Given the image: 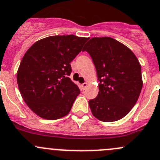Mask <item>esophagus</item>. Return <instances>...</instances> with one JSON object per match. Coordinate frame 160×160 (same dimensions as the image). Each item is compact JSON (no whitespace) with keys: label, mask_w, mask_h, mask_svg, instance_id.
Returning a JSON list of instances; mask_svg holds the SVG:
<instances>
[{"label":"esophagus","mask_w":160,"mask_h":160,"mask_svg":"<svg viewBox=\"0 0 160 160\" xmlns=\"http://www.w3.org/2000/svg\"><path fill=\"white\" fill-rule=\"evenodd\" d=\"M81 86H82V88H83V89H85V88H87L88 83H86V82H84V83H82Z\"/></svg>","instance_id":"esophagus-1"}]
</instances>
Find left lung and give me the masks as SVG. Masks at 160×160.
Instances as JSON below:
<instances>
[{"label": "left lung", "mask_w": 160, "mask_h": 160, "mask_svg": "<svg viewBox=\"0 0 160 160\" xmlns=\"http://www.w3.org/2000/svg\"><path fill=\"white\" fill-rule=\"evenodd\" d=\"M82 51L92 58L99 82L98 95L89 100L92 114L104 122L120 120L134 107L142 89L137 57L110 37L91 38Z\"/></svg>", "instance_id": "obj_1"}]
</instances>
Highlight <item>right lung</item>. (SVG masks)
<instances>
[{
    "label": "right lung",
    "instance_id": "obj_1",
    "mask_svg": "<svg viewBox=\"0 0 160 160\" xmlns=\"http://www.w3.org/2000/svg\"><path fill=\"white\" fill-rule=\"evenodd\" d=\"M88 38L55 35L32 45L22 59L17 83L23 100L39 117L56 120L67 115L80 91L68 77L71 62Z\"/></svg>",
    "mask_w": 160,
    "mask_h": 160
}]
</instances>
